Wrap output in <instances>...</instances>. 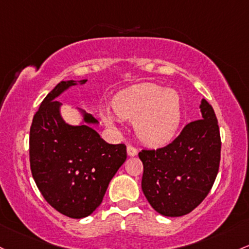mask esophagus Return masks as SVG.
<instances>
[{
    "label": "esophagus",
    "mask_w": 249,
    "mask_h": 249,
    "mask_svg": "<svg viewBox=\"0 0 249 249\" xmlns=\"http://www.w3.org/2000/svg\"><path fill=\"white\" fill-rule=\"evenodd\" d=\"M138 154L137 147H135L133 145H127V155L129 156H136Z\"/></svg>",
    "instance_id": "1"
}]
</instances>
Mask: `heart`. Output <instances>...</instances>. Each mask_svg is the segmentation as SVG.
<instances>
[{
  "label": "heart",
  "mask_w": 249,
  "mask_h": 249,
  "mask_svg": "<svg viewBox=\"0 0 249 249\" xmlns=\"http://www.w3.org/2000/svg\"><path fill=\"white\" fill-rule=\"evenodd\" d=\"M113 111L119 118L135 120L138 138L154 146L169 143L181 122L178 94L151 83L136 85L117 94ZM105 120L112 122L108 117Z\"/></svg>",
  "instance_id": "obj_1"
}]
</instances>
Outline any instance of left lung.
<instances>
[{"label":"left lung","mask_w":249,"mask_h":249,"mask_svg":"<svg viewBox=\"0 0 249 249\" xmlns=\"http://www.w3.org/2000/svg\"><path fill=\"white\" fill-rule=\"evenodd\" d=\"M202 119L188 123L171 143L142 150V189L156 212L182 216L193 212L212 189L218 173L221 137L217 118L206 99Z\"/></svg>","instance_id":"1"}]
</instances>
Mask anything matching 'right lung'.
Wrapping results in <instances>:
<instances>
[{
  "instance_id": "obj_1",
  "label": "right lung",
  "mask_w": 249,
  "mask_h": 249,
  "mask_svg": "<svg viewBox=\"0 0 249 249\" xmlns=\"http://www.w3.org/2000/svg\"><path fill=\"white\" fill-rule=\"evenodd\" d=\"M73 85V80L59 83L34 114L29 162L45 200L65 216L81 218L100 206L127 155L125 144H108L89 125L71 126L62 120L61 103L55 98ZM84 119L87 124L98 123L91 114H85Z\"/></svg>"
}]
</instances>
